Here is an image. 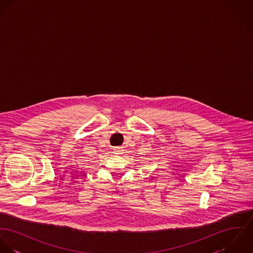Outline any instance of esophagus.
Here are the masks:
<instances>
[{
    "instance_id": "1",
    "label": "esophagus",
    "mask_w": 253,
    "mask_h": 253,
    "mask_svg": "<svg viewBox=\"0 0 253 253\" xmlns=\"http://www.w3.org/2000/svg\"><path fill=\"white\" fill-rule=\"evenodd\" d=\"M115 150H116L115 152H117V154H120V152H121V151H120V149H115Z\"/></svg>"
}]
</instances>
